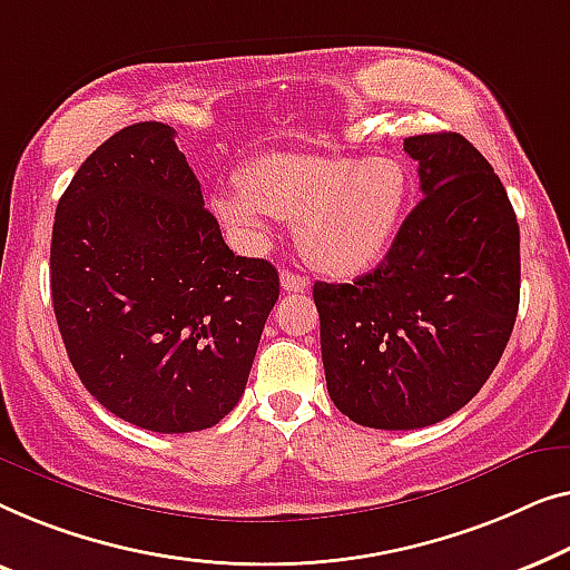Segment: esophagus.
Masks as SVG:
<instances>
[{"label": "esophagus", "mask_w": 570, "mask_h": 570, "mask_svg": "<svg viewBox=\"0 0 570 570\" xmlns=\"http://www.w3.org/2000/svg\"><path fill=\"white\" fill-rule=\"evenodd\" d=\"M309 286V282L299 274H294V271H284L282 274V288L284 292H304V288Z\"/></svg>", "instance_id": "obj_1"}]
</instances>
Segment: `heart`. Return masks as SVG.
Returning <instances> with one entry per match:
<instances>
[{"mask_svg":"<svg viewBox=\"0 0 570 570\" xmlns=\"http://www.w3.org/2000/svg\"><path fill=\"white\" fill-rule=\"evenodd\" d=\"M407 202L411 173L395 157L271 151L243 167L239 188L219 190L212 208L250 247L266 243L271 219L296 222L312 266L354 276L382 258Z\"/></svg>","mask_w":570,"mask_h":570,"instance_id":"b5f03b06","label":"heart"}]
</instances>
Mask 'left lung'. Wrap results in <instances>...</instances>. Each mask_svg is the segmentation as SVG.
Returning <instances> with one entry per match:
<instances>
[{
  "instance_id": "8db88e82",
  "label": "left lung",
  "mask_w": 570,
  "mask_h": 570,
  "mask_svg": "<svg viewBox=\"0 0 570 570\" xmlns=\"http://www.w3.org/2000/svg\"><path fill=\"white\" fill-rule=\"evenodd\" d=\"M423 198L354 284H315L335 407L411 431L468 405L501 362L519 309V224L488 159L460 134L403 141Z\"/></svg>"
}]
</instances>
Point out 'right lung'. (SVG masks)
I'll list each match as a JSON object with an SVG mask.
<instances>
[{
	"instance_id": "1",
	"label": "right lung",
	"mask_w": 570,
	"mask_h": 570,
	"mask_svg": "<svg viewBox=\"0 0 570 570\" xmlns=\"http://www.w3.org/2000/svg\"><path fill=\"white\" fill-rule=\"evenodd\" d=\"M51 296L87 392L134 426L188 434L243 397L278 271L229 250L175 128L141 121L59 198Z\"/></svg>"
}]
</instances>
